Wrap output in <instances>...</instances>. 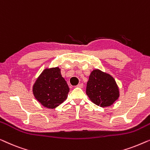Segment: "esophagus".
I'll list each match as a JSON object with an SVG mask.
<instances>
[{
  "instance_id": "34e87169",
  "label": "esophagus",
  "mask_w": 150,
  "mask_h": 150,
  "mask_svg": "<svg viewBox=\"0 0 150 150\" xmlns=\"http://www.w3.org/2000/svg\"><path fill=\"white\" fill-rule=\"evenodd\" d=\"M83 83H79V84H78V85L77 86V88H83Z\"/></svg>"
}]
</instances>
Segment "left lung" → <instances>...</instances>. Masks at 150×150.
<instances>
[{
  "mask_svg": "<svg viewBox=\"0 0 150 150\" xmlns=\"http://www.w3.org/2000/svg\"><path fill=\"white\" fill-rule=\"evenodd\" d=\"M86 94L90 100L101 107L111 106L120 96L115 80L109 73L94 69L91 72L86 86Z\"/></svg>",
  "mask_w": 150,
  "mask_h": 150,
  "instance_id": "1",
  "label": "left lung"
}]
</instances>
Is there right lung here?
<instances>
[{
    "instance_id": "obj_1",
    "label": "right lung",
    "mask_w": 150,
    "mask_h": 150,
    "mask_svg": "<svg viewBox=\"0 0 150 150\" xmlns=\"http://www.w3.org/2000/svg\"><path fill=\"white\" fill-rule=\"evenodd\" d=\"M69 92V86L62 77L59 67L44 69L33 87L35 98L48 109L56 108L64 102Z\"/></svg>"
}]
</instances>
